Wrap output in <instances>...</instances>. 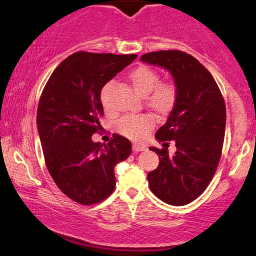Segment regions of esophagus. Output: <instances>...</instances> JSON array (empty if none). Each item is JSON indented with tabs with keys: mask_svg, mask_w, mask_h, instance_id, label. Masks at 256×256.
I'll return each instance as SVG.
<instances>
[{
	"mask_svg": "<svg viewBox=\"0 0 256 256\" xmlns=\"http://www.w3.org/2000/svg\"><path fill=\"white\" fill-rule=\"evenodd\" d=\"M132 150H134V152H143V150H146V146H142V144H134V146H132Z\"/></svg>",
	"mask_w": 256,
	"mask_h": 256,
	"instance_id": "obj_1",
	"label": "esophagus"
}]
</instances>
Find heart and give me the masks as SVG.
Listing matches in <instances>:
<instances>
[{
	"label": "heart",
	"mask_w": 256,
	"mask_h": 256,
	"mask_svg": "<svg viewBox=\"0 0 256 256\" xmlns=\"http://www.w3.org/2000/svg\"><path fill=\"white\" fill-rule=\"evenodd\" d=\"M134 90L146 96V104L158 114H167L176 102L178 92L172 83H160V76L148 66H138L128 75ZM154 120L150 116H126L116 122V130L122 136L134 140H143L152 128Z\"/></svg>",
	"instance_id": "1"
}]
</instances>
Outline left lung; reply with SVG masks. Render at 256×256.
Masks as SVG:
<instances>
[{
	"instance_id": "1",
	"label": "left lung",
	"mask_w": 256,
	"mask_h": 256,
	"mask_svg": "<svg viewBox=\"0 0 256 256\" xmlns=\"http://www.w3.org/2000/svg\"><path fill=\"white\" fill-rule=\"evenodd\" d=\"M140 60L167 70L178 92L167 122L155 134L158 142L174 140L176 152L169 156L166 148H149L160 158L158 167L148 173L150 190L167 204L186 205L204 192L217 169L226 134V102L208 70L186 52H150Z\"/></svg>"
}]
</instances>
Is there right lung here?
I'll return each instance as SVG.
<instances>
[{
	"mask_svg": "<svg viewBox=\"0 0 256 256\" xmlns=\"http://www.w3.org/2000/svg\"><path fill=\"white\" fill-rule=\"evenodd\" d=\"M136 58L76 52L54 69L40 96L36 128L46 167L58 188L82 205L113 192L116 164L131 154V142L120 134L107 144L92 136L104 116L101 89Z\"/></svg>",
	"mask_w": 256,
	"mask_h": 256,
	"instance_id": "right-lung-1",
	"label": "right lung"
}]
</instances>
